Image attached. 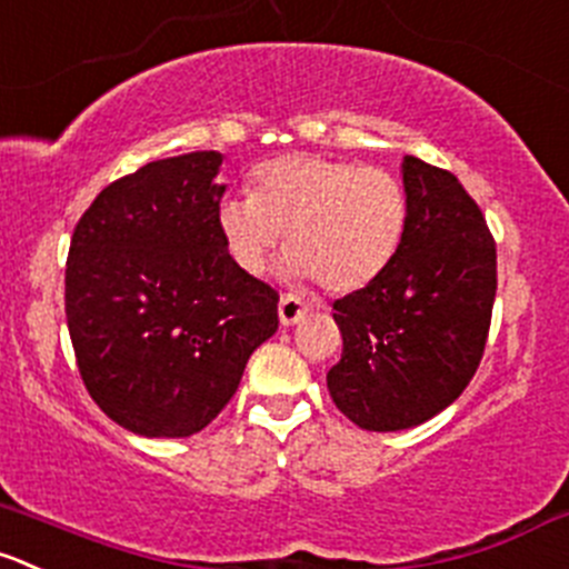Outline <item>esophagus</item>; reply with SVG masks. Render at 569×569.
<instances>
[{"mask_svg": "<svg viewBox=\"0 0 569 569\" xmlns=\"http://www.w3.org/2000/svg\"><path fill=\"white\" fill-rule=\"evenodd\" d=\"M278 317L283 328H291V325L302 322L308 317V306L302 300H297V297L283 295L278 302Z\"/></svg>", "mask_w": 569, "mask_h": 569, "instance_id": "obj_1", "label": "esophagus"}]
</instances>
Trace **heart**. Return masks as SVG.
Returning a JSON list of instances; mask_svg holds the SVG:
<instances>
[{
	"label": "heart",
	"instance_id": "1",
	"mask_svg": "<svg viewBox=\"0 0 569 569\" xmlns=\"http://www.w3.org/2000/svg\"><path fill=\"white\" fill-rule=\"evenodd\" d=\"M406 224L408 197L395 174L308 152L261 163L250 197H228L217 211L241 272L261 274L286 233L283 278L319 280L330 295L375 283L400 252Z\"/></svg>",
	"mask_w": 569,
	"mask_h": 569
}]
</instances>
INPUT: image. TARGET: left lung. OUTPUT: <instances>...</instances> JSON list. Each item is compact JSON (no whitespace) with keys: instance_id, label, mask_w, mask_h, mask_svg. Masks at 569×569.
<instances>
[{"instance_id":"obj_1","label":"left lung","mask_w":569,"mask_h":569,"mask_svg":"<svg viewBox=\"0 0 569 569\" xmlns=\"http://www.w3.org/2000/svg\"><path fill=\"white\" fill-rule=\"evenodd\" d=\"M406 236L391 267L333 302L336 408L363 431H406L450 406L476 375L498 289L495 241L456 174L402 158Z\"/></svg>"}]
</instances>
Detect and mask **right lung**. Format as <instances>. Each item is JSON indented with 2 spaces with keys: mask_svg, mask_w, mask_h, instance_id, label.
I'll return each mask as SVG.
<instances>
[{
  "mask_svg": "<svg viewBox=\"0 0 569 569\" xmlns=\"http://www.w3.org/2000/svg\"><path fill=\"white\" fill-rule=\"evenodd\" d=\"M222 152L163 158L110 183L71 236L66 322L82 383L138 437L202 431L278 330V295L228 256Z\"/></svg>",
  "mask_w": 569,
  "mask_h": 569,
  "instance_id": "obj_1",
  "label": "right lung"
}]
</instances>
